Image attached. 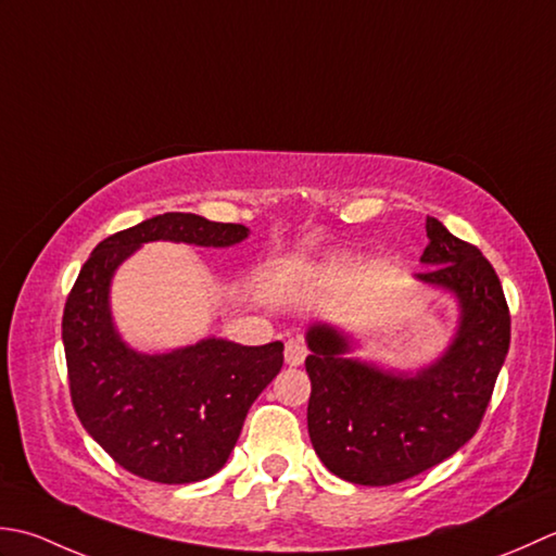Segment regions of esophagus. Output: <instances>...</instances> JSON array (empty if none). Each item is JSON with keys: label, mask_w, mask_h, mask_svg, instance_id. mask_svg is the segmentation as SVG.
I'll return each instance as SVG.
<instances>
[{"label": "esophagus", "mask_w": 556, "mask_h": 556, "mask_svg": "<svg viewBox=\"0 0 556 556\" xmlns=\"http://www.w3.org/2000/svg\"><path fill=\"white\" fill-rule=\"evenodd\" d=\"M307 357V345H304L300 338H290L286 343V362L290 367H298Z\"/></svg>", "instance_id": "esophagus-1"}]
</instances>
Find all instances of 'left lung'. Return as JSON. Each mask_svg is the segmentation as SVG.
Masks as SVG:
<instances>
[{"label": "left lung", "mask_w": 556, "mask_h": 556, "mask_svg": "<svg viewBox=\"0 0 556 556\" xmlns=\"http://www.w3.org/2000/svg\"><path fill=\"white\" fill-rule=\"evenodd\" d=\"M427 247L417 278L460 302V326L444 357L410 374L348 359V341L312 326L304 362L312 379L309 439L324 466L353 484L410 480L453 456L480 429L511 341L502 282L478 247L427 215Z\"/></svg>", "instance_id": "1"}]
</instances>
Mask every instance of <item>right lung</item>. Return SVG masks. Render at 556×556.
I'll use <instances>...</instances> for the list:
<instances>
[{
    "instance_id": "right-lung-1",
    "label": "right lung",
    "mask_w": 556,
    "mask_h": 556,
    "mask_svg": "<svg viewBox=\"0 0 556 556\" xmlns=\"http://www.w3.org/2000/svg\"><path fill=\"white\" fill-rule=\"evenodd\" d=\"M247 232L194 213L155 215L100 242L66 298L62 341L74 410L115 463L143 480L187 484L218 472L249 407L282 367V343L249 348L208 338L141 355L112 326L110 278L143 242L230 247Z\"/></svg>"
}]
</instances>
